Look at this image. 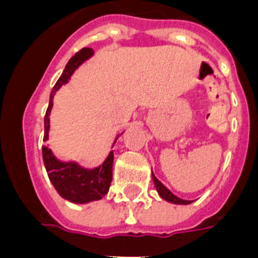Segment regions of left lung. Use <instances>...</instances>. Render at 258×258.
Instances as JSON below:
<instances>
[{"label":"left lung","mask_w":258,"mask_h":258,"mask_svg":"<svg viewBox=\"0 0 258 258\" xmlns=\"http://www.w3.org/2000/svg\"><path fill=\"white\" fill-rule=\"evenodd\" d=\"M153 180L154 183H155V187H157V191L159 192V196L163 198L165 201H167V202H171V204H176V205H188L191 204V201H186V200H180V198H178L176 196H174L171 191H170L169 188L166 187L165 184L162 183L161 180L158 179L157 176L154 175L153 172Z\"/></svg>","instance_id":"1"}]
</instances>
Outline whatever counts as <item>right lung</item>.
Returning a JSON list of instances; mask_svg holds the SVG:
<instances>
[{"instance_id": "1", "label": "right lung", "mask_w": 258, "mask_h": 258, "mask_svg": "<svg viewBox=\"0 0 258 258\" xmlns=\"http://www.w3.org/2000/svg\"><path fill=\"white\" fill-rule=\"evenodd\" d=\"M93 54L91 48H83L71 58L66 66V70L61 74L57 83L54 84L49 97V105L44 117V141H48L49 134V115L53 96L62 84H67L72 74L78 70L80 64L88 60ZM42 159L45 165L46 172L50 182L57 190L62 198L74 202V204H88L92 201H99L108 192L109 184L112 180V165L113 151L108 154V157L96 169H84L76 162H61L56 159L52 150L48 146H42Z\"/></svg>"}]
</instances>
